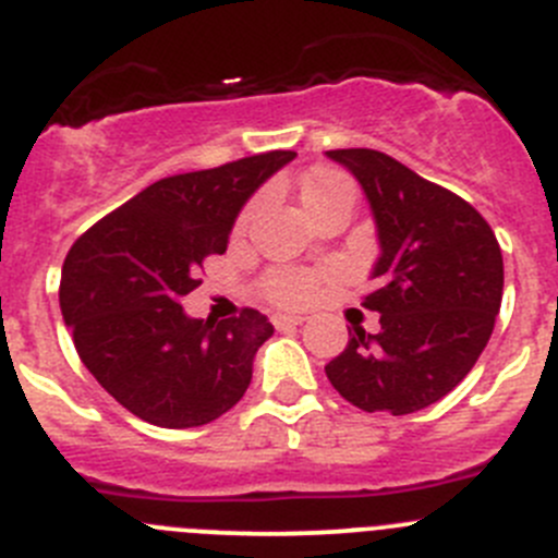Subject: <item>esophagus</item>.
Returning <instances> with one entry per match:
<instances>
[{"label": "esophagus", "instance_id": "34e87169", "mask_svg": "<svg viewBox=\"0 0 558 558\" xmlns=\"http://www.w3.org/2000/svg\"><path fill=\"white\" fill-rule=\"evenodd\" d=\"M305 322V316H296V313H275L272 316V324L278 329H286V327H296V324Z\"/></svg>", "mask_w": 558, "mask_h": 558}]
</instances>
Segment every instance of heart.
I'll return each mask as SVG.
<instances>
[{"mask_svg": "<svg viewBox=\"0 0 558 558\" xmlns=\"http://www.w3.org/2000/svg\"><path fill=\"white\" fill-rule=\"evenodd\" d=\"M302 204L311 215H316L318 209H324L327 204L340 202V198H351L354 202V182H351L349 174L338 169H316L302 180V191H300ZM253 204L240 215L236 220V231H245L247 223L253 218ZM318 278L322 272H311V269H291V267H280L272 269V272L264 275L262 289L264 294L269 296L278 305H307L313 300L318 289Z\"/></svg>", "mask_w": 558, "mask_h": 558, "instance_id": "heart-1", "label": "heart"}]
</instances>
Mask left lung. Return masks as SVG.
Masks as SVG:
<instances>
[{
    "mask_svg": "<svg viewBox=\"0 0 558 558\" xmlns=\"http://www.w3.org/2000/svg\"><path fill=\"white\" fill-rule=\"evenodd\" d=\"M356 177L378 229L376 335L354 327L324 371L362 411L400 416L445 398L494 332L505 262L488 220L469 202L376 149H329Z\"/></svg>",
    "mask_w": 558,
    "mask_h": 558,
    "instance_id": "left-lung-1",
    "label": "left lung"
}]
</instances>
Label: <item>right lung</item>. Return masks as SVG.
<instances>
[{"mask_svg":"<svg viewBox=\"0 0 558 558\" xmlns=\"http://www.w3.org/2000/svg\"><path fill=\"white\" fill-rule=\"evenodd\" d=\"M296 153L272 149L158 180L70 247L59 305L86 371L130 414L158 428H198L240 403L267 316L187 318L182 296L220 256L242 204Z\"/></svg>","mask_w":558,"mask_h":558,"instance_id":"add662e5","label":"right lung"}]
</instances>
